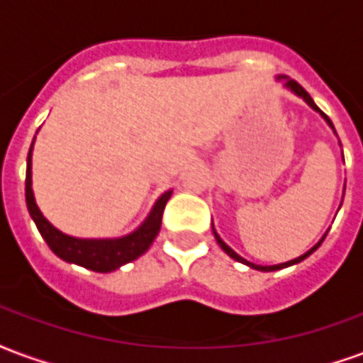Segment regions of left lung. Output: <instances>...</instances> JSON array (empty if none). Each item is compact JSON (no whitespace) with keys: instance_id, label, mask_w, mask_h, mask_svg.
I'll list each match as a JSON object with an SVG mask.
<instances>
[{"instance_id":"obj_1","label":"left lung","mask_w":363,"mask_h":363,"mask_svg":"<svg viewBox=\"0 0 363 363\" xmlns=\"http://www.w3.org/2000/svg\"><path fill=\"white\" fill-rule=\"evenodd\" d=\"M286 85H288L289 89L294 91V93H297V95H299V96H303V99H305V103L309 104V106H311V108H315V111H320L319 106H317V104L313 103L311 95H309V93H307V91H305L303 87H301V85H299V83L296 82V79H289V82L286 83ZM320 114H323V116H325V118H327L328 124H330V126H333V122H330V118H328L327 114H325V112H323V111H320ZM213 235H216V241H218V245H220V247H221V249H223V251L228 252V255H229V257H231V259L239 260V262H245V264H249V267H251V268H257V270H264V272H272V270H280V268L291 267V264H296V262H301V260L307 259V257H309V255H311V252L317 251V249H319V245L323 243V241H325V237H323V239H320L319 243H317V245H315V247H313L311 251H307V252H305V255H301V257H299V259L289 260V262H284V264H276V267H257V264H251V262H247V260H245V259H241V257H239V255H237V252L233 251V249H229L228 245H225V243H223V241H221L220 235H218V233H216V231H213Z\"/></svg>"}]
</instances>
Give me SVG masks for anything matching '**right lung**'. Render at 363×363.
Instances as JSON below:
<instances>
[{
  "label": "right lung",
  "instance_id": "add662e5",
  "mask_svg": "<svg viewBox=\"0 0 363 363\" xmlns=\"http://www.w3.org/2000/svg\"><path fill=\"white\" fill-rule=\"evenodd\" d=\"M30 151H33V145L28 150L27 177H25L27 208L40 235L54 255H58L60 259H64L66 262L89 268L93 272H112L122 264L142 257L143 252L150 249V245L153 243V239L157 237L161 229V218H163L167 200L171 198V192H165L159 198L157 204L151 210L150 218L143 221L142 228L134 231L132 235L122 237V239H75V237L64 235L62 231L50 225L38 210L35 196H33V189H30Z\"/></svg>",
  "mask_w": 363,
  "mask_h": 363
}]
</instances>
